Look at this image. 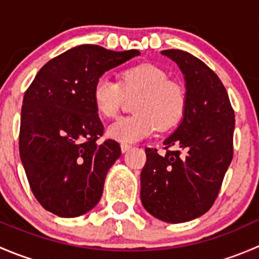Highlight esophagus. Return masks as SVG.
<instances>
[{
	"instance_id": "34e87169",
	"label": "esophagus",
	"mask_w": 259,
	"mask_h": 259,
	"mask_svg": "<svg viewBox=\"0 0 259 259\" xmlns=\"http://www.w3.org/2000/svg\"><path fill=\"white\" fill-rule=\"evenodd\" d=\"M132 149V145H127V144H121V151L122 153H126Z\"/></svg>"
}]
</instances>
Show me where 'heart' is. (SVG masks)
Returning a JSON list of instances; mask_svg holds the SVG:
<instances>
[{
  "mask_svg": "<svg viewBox=\"0 0 259 259\" xmlns=\"http://www.w3.org/2000/svg\"><path fill=\"white\" fill-rule=\"evenodd\" d=\"M138 94L133 103L132 116L117 119L108 127L110 139L130 144L154 133L168 132L179 124L187 110V90L182 83L169 79L165 70L153 64H142L124 70L120 83L101 75L93 86L94 106L98 114L111 119L119 111L124 95Z\"/></svg>",
  "mask_w": 259,
  "mask_h": 259,
  "instance_id": "obj_1",
  "label": "heart"
}]
</instances>
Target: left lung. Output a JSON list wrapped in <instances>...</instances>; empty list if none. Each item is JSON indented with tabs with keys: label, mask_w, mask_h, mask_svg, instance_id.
I'll return each mask as SVG.
<instances>
[{
	"label": "left lung",
	"mask_w": 259,
	"mask_h": 259,
	"mask_svg": "<svg viewBox=\"0 0 259 259\" xmlns=\"http://www.w3.org/2000/svg\"><path fill=\"white\" fill-rule=\"evenodd\" d=\"M161 55L184 75L188 104L179 126L164 140L165 155L145 149L140 198L155 218L183 223L203 215L218 197L233 158L234 111L222 81L202 60L182 50Z\"/></svg>",
	"instance_id": "obj_1"
}]
</instances>
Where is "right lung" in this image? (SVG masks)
I'll return each instance as SVG.
<instances>
[{
    "label": "right lung",
    "instance_id": "right-lung-1",
    "mask_svg": "<svg viewBox=\"0 0 259 259\" xmlns=\"http://www.w3.org/2000/svg\"><path fill=\"white\" fill-rule=\"evenodd\" d=\"M139 55L138 50L76 46L44 65L26 90L20 156L31 190L46 210L75 218L100 200L121 149L114 140L98 143L104 126L93 86L104 72Z\"/></svg>",
    "mask_w": 259,
    "mask_h": 259
}]
</instances>
